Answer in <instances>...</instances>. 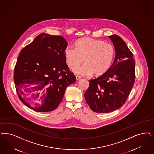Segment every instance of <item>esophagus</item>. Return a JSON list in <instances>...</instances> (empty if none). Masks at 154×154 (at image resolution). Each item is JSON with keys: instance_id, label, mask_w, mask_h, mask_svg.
<instances>
[{"instance_id": "34e87169", "label": "esophagus", "mask_w": 154, "mask_h": 154, "mask_svg": "<svg viewBox=\"0 0 154 154\" xmlns=\"http://www.w3.org/2000/svg\"><path fill=\"white\" fill-rule=\"evenodd\" d=\"M75 79L77 80H79L81 79V77L79 76V75H76L75 76Z\"/></svg>"}]
</instances>
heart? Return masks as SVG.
I'll use <instances>...</instances> for the list:
<instances>
[{
  "label": "heart",
  "mask_w": 154,
  "mask_h": 154,
  "mask_svg": "<svg viewBox=\"0 0 154 154\" xmlns=\"http://www.w3.org/2000/svg\"><path fill=\"white\" fill-rule=\"evenodd\" d=\"M75 48L67 47L65 50L66 63L70 68L78 67L83 61L85 64L75 69V74L100 76L110 68L116 54L114 47L109 43L91 37L77 40Z\"/></svg>",
  "instance_id": "obj_1"
}]
</instances>
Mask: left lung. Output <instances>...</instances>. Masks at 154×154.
Segmentation results:
<instances>
[{
    "mask_svg": "<svg viewBox=\"0 0 154 154\" xmlns=\"http://www.w3.org/2000/svg\"><path fill=\"white\" fill-rule=\"evenodd\" d=\"M116 50L110 68L100 77L90 80L85 98L90 109L104 113L121 107L132 89L135 78L133 54L126 42L117 35L109 36Z\"/></svg>",
    "mask_w": 154,
    "mask_h": 154,
    "instance_id": "obj_1",
    "label": "left lung"
}]
</instances>
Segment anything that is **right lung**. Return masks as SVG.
I'll list each match as a JSON object with an SVG mask.
<instances>
[{
	"mask_svg": "<svg viewBox=\"0 0 154 154\" xmlns=\"http://www.w3.org/2000/svg\"><path fill=\"white\" fill-rule=\"evenodd\" d=\"M64 37L42 33L20 52L14 71V82L20 101L38 112L58 107L67 86L75 77L66 64Z\"/></svg>",
	"mask_w": 154,
	"mask_h": 154,
	"instance_id": "right-lung-1",
	"label": "right lung"
}]
</instances>
